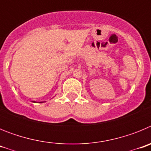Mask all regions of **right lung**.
Listing matches in <instances>:
<instances>
[{
    "label": "right lung",
    "instance_id": "right-lung-1",
    "mask_svg": "<svg viewBox=\"0 0 151 151\" xmlns=\"http://www.w3.org/2000/svg\"><path fill=\"white\" fill-rule=\"evenodd\" d=\"M34 103H35V101H34ZM40 103H43V102H40Z\"/></svg>",
    "mask_w": 151,
    "mask_h": 151
}]
</instances>
